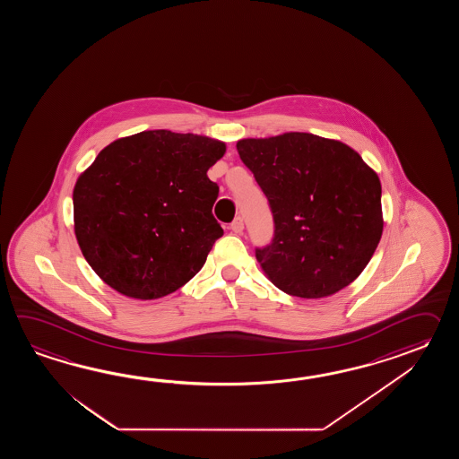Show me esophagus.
Instances as JSON below:
<instances>
[{
  "label": "esophagus",
  "mask_w": 459,
  "mask_h": 459,
  "mask_svg": "<svg viewBox=\"0 0 459 459\" xmlns=\"http://www.w3.org/2000/svg\"><path fill=\"white\" fill-rule=\"evenodd\" d=\"M230 228H231V231H233V233H236V234L243 233V230H244L243 218H241V216H238V218H236V220H234L233 223H231V226H230Z\"/></svg>",
  "instance_id": "esophagus-1"
}]
</instances>
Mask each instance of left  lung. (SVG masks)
Masks as SVG:
<instances>
[{
  "instance_id": "left-lung-1",
  "label": "left lung",
  "mask_w": 459,
  "mask_h": 459,
  "mask_svg": "<svg viewBox=\"0 0 459 459\" xmlns=\"http://www.w3.org/2000/svg\"><path fill=\"white\" fill-rule=\"evenodd\" d=\"M236 149L273 212V243L255 249L267 279L300 299H325L356 281L384 228L381 180L362 157L310 133L247 137Z\"/></svg>"
}]
</instances>
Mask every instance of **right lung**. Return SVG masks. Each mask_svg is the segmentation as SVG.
Segmentation results:
<instances>
[{
  "label": "right lung",
  "instance_id": "1",
  "mask_svg": "<svg viewBox=\"0 0 459 459\" xmlns=\"http://www.w3.org/2000/svg\"><path fill=\"white\" fill-rule=\"evenodd\" d=\"M223 141L167 129L121 137L74 186V230L83 257L117 292L154 300L176 292L206 261L223 228L208 169Z\"/></svg>",
  "mask_w": 459,
  "mask_h": 459
}]
</instances>
